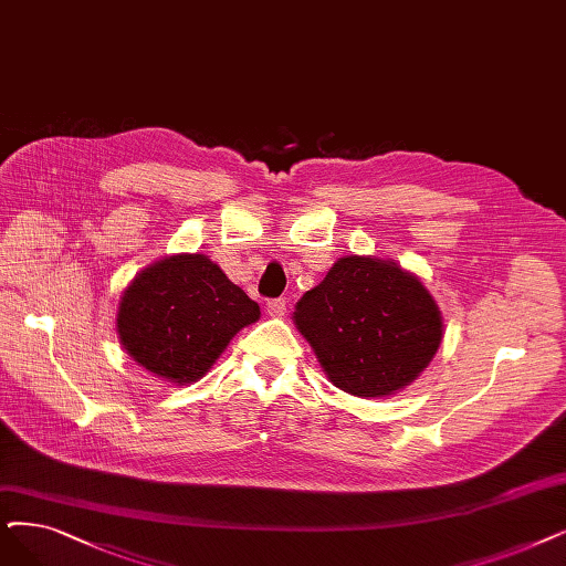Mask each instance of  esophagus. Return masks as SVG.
<instances>
[{
  "instance_id": "obj_1",
  "label": "esophagus",
  "mask_w": 566,
  "mask_h": 566,
  "mask_svg": "<svg viewBox=\"0 0 566 566\" xmlns=\"http://www.w3.org/2000/svg\"><path fill=\"white\" fill-rule=\"evenodd\" d=\"M266 313L269 315H274V318H281V315H285L287 313V302L285 300H269L266 302Z\"/></svg>"
}]
</instances>
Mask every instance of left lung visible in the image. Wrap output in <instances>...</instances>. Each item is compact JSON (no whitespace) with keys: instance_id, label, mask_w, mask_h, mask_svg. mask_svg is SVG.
<instances>
[{"instance_id":"1","label":"left lung","mask_w":566,"mask_h":566,"mask_svg":"<svg viewBox=\"0 0 566 566\" xmlns=\"http://www.w3.org/2000/svg\"><path fill=\"white\" fill-rule=\"evenodd\" d=\"M295 323L334 386L357 397L409 386L443 336L439 306L413 274L359 255L338 260L306 292Z\"/></svg>"}]
</instances>
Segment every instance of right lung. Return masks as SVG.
<instances>
[{"mask_svg":"<svg viewBox=\"0 0 566 566\" xmlns=\"http://www.w3.org/2000/svg\"><path fill=\"white\" fill-rule=\"evenodd\" d=\"M258 318L260 306L207 255H171L125 290L118 334L134 361L184 386L205 376L230 338Z\"/></svg>","mask_w":566,"mask_h":566,"instance_id":"obj_1","label":"right lung"}]
</instances>
